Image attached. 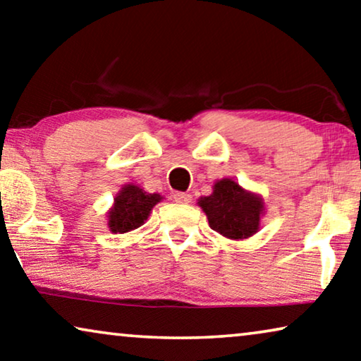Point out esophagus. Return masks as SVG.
<instances>
[{
	"label": "esophagus",
	"mask_w": 361,
	"mask_h": 361,
	"mask_svg": "<svg viewBox=\"0 0 361 361\" xmlns=\"http://www.w3.org/2000/svg\"><path fill=\"white\" fill-rule=\"evenodd\" d=\"M174 200L177 202V204H189V202L192 200V195L185 194V192H176Z\"/></svg>",
	"instance_id": "34e87169"
}]
</instances>
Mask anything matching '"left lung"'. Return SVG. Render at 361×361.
I'll list each match as a JSON object with an SVG mask.
<instances>
[{"label": "left lung", "mask_w": 361, "mask_h": 361, "mask_svg": "<svg viewBox=\"0 0 361 361\" xmlns=\"http://www.w3.org/2000/svg\"><path fill=\"white\" fill-rule=\"evenodd\" d=\"M209 225L230 240H245L259 228L264 202L258 194L245 190L233 179L216 180L209 197H200Z\"/></svg>", "instance_id": "left-lung-1"}]
</instances>
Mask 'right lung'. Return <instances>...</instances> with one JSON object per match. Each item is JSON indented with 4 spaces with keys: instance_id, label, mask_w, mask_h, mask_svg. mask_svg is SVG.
<instances>
[{
    "instance_id": "1",
    "label": "right lung",
    "mask_w": 361,
    "mask_h": 361,
    "mask_svg": "<svg viewBox=\"0 0 361 361\" xmlns=\"http://www.w3.org/2000/svg\"><path fill=\"white\" fill-rule=\"evenodd\" d=\"M159 194H147L141 187L126 184L115 197V204L108 212V228L113 233H128L140 228L149 216L152 207L161 202Z\"/></svg>"
}]
</instances>
